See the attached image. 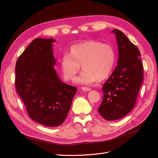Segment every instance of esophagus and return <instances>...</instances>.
I'll use <instances>...</instances> for the list:
<instances>
[{
  "label": "esophagus",
  "mask_w": 158,
  "mask_h": 158,
  "mask_svg": "<svg viewBox=\"0 0 158 158\" xmlns=\"http://www.w3.org/2000/svg\"><path fill=\"white\" fill-rule=\"evenodd\" d=\"M81 89L83 91H90L92 89H91L90 88H88V87H82L81 88Z\"/></svg>",
  "instance_id": "obj_1"
}]
</instances>
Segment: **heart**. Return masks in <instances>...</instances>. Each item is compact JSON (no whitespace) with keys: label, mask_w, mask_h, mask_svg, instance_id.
Segmentation results:
<instances>
[{"label":"heart","mask_w":158,"mask_h":158,"mask_svg":"<svg viewBox=\"0 0 158 158\" xmlns=\"http://www.w3.org/2000/svg\"><path fill=\"white\" fill-rule=\"evenodd\" d=\"M116 63V53L109 44L96 41H86L72 46L68 55L60 60V70L66 81L73 82L80 71L77 80L81 84H91L98 80H104L111 74Z\"/></svg>","instance_id":"heart-1"}]
</instances>
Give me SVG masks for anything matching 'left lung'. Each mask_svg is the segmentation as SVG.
I'll return each instance as SVG.
<instances>
[{"instance_id":"1","label":"left lung","mask_w":158,"mask_h":158,"mask_svg":"<svg viewBox=\"0 0 158 158\" xmlns=\"http://www.w3.org/2000/svg\"><path fill=\"white\" fill-rule=\"evenodd\" d=\"M111 32L116 35L118 64L103 84V98L98 108L102 117L108 121L124 117L135 107L144 71L138 47L121 31L114 29Z\"/></svg>"}]
</instances>
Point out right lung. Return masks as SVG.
<instances>
[{"label": "right lung", "mask_w": 158, "mask_h": 158, "mask_svg": "<svg viewBox=\"0 0 158 158\" xmlns=\"http://www.w3.org/2000/svg\"><path fill=\"white\" fill-rule=\"evenodd\" d=\"M52 38H35L18 57L15 86L28 115L47 127H58L67 116L77 88L63 83L54 68Z\"/></svg>", "instance_id": "add662e5"}]
</instances>
